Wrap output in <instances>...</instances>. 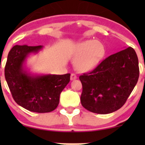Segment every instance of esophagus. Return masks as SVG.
Masks as SVG:
<instances>
[{
    "instance_id": "esophagus-1",
    "label": "esophagus",
    "mask_w": 145,
    "mask_h": 145,
    "mask_svg": "<svg viewBox=\"0 0 145 145\" xmlns=\"http://www.w3.org/2000/svg\"><path fill=\"white\" fill-rule=\"evenodd\" d=\"M70 78H71V81H74V80L76 79L77 76H76V74H71V77H70Z\"/></svg>"
}]
</instances>
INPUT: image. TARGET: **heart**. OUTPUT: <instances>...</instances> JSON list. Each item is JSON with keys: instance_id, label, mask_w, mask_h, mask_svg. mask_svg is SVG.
Instances as JSON below:
<instances>
[{"instance_id": "1", "label": "heart", "mask_w": 145, "mask_h": 145, "mask_svg": "<svg viewBox=\"0 0 145 145\" xmlns=\"http://www.w3.org/2000/svg\"><path fill=\"white\" fill-rule=\"evenodd\" d=\"M105 54L102 43L95 40H88L76 46L74 57L76 68L81 72H88L95 69Z\"/></svg>"}]
</instances>
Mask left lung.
<instances>
[{"label":"left lung","instance_id":"left-lung-1","mask_svg":"<svg viewBox=\"0 0 145 145\" xmlns=\"http://www.w3.org/2000/svg\"><path fill=\"white\" fill-rule=\"evenodd\" d=\"M139 74L138 58L133 48L110 55L94 70L79 76L82 106L100 114L118 110L132 93Z\"/></svg>","mask_w":145,"mask_h":145}]
</instances>
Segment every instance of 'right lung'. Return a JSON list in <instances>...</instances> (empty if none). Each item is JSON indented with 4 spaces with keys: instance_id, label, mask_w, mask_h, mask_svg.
<instances>
[{
    "instance_id": "obj_1",
    "label": "right lung",
    "mask_w": 145,
    "mask_h": 145,
    "mask_svg": "<svg viewBox=\"0 0 145 145\" xmlns=\"http://www.w3.org/2000/svg\"><path fill=\"white\" fill-rule=\"evenodd\" d=\"M42 45H15L8 53L5 77L13 99L24 109L37 113L55 110L60 93L70 81V74H31L25 67L31 53H38Z\"/></svg>"
}]
</instances>
